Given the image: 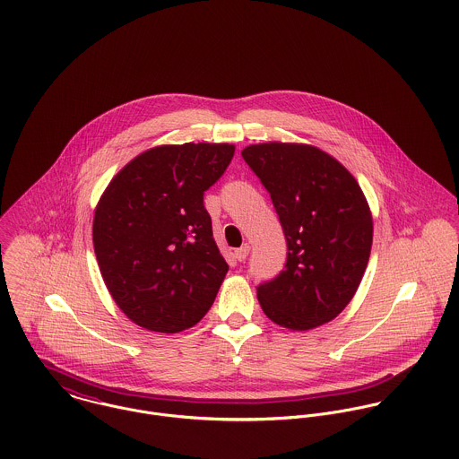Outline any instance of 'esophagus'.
Returning a JSON list of instances; mask_svg holds the SVG:
<instances>
[{"mask_svg":"<svg viewBox=\"0 0 459 459\" xmlns=\"http://www.w3.org/2000/svg\"><path fill=\"white\" fill-rule=\"evenodd\" d=\"M249 251H251V247H249L247 244H244L242 247H238V249L235 251V258H237L238 262H244V260L249 256Z\"/></svg>","mask_w":459,"mask_h":459,"instance_id":"esophagus-1","label":"esophagus"}]
</instances>
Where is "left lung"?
Instances as JSON below:
<instances>
[{
	"label": "left lung",
	"instance_id": "obj_1",
	"mask_svg": "<svg viewBox=\"0 0 459 459\" xmlns=\"http://www.w3.org/2000/svg\"><path fill=\"white\" fill-rule=\"evenodd\" d=\"M270 193L288 258L258 286L263 313L290 330L333 320L353 299L371 255L373 217L353 175L311 144L262 143L242 150Z\"/></svg>",
	"mask_w": 459,
	"mask_h": 459
}]
</instances>
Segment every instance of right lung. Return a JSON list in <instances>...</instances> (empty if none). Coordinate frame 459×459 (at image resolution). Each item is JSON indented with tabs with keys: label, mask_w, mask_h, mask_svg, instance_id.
Masks as SVG:
<instances>
[{
	"label": "right lung",
	"mask_w": 459,
	"mask_h": 459,
	"mask_svg": "<svg viewBox=\"0 0 459 459\" xmlns=\"http://www.w3.org/2000/svg\"><path fill=\"white\" fill-rule=\"evenodd\" d=\"M235 153L228 143L162 144L120 169L99 199L93 249L102 279L135 325L195 327L226 277L203 195Z\"/></svg>",
	"instance_id": "right-lung-1"
}]
</instances>
